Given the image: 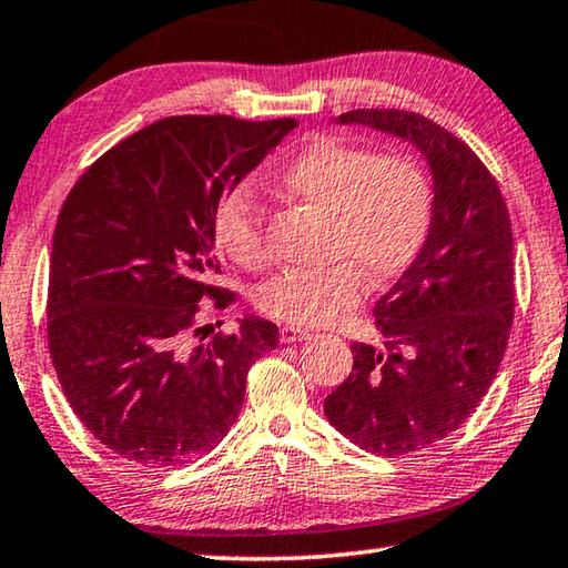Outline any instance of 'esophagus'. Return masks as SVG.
Listing matches in <instances>:
<instances>
[{
	"mask_svg": "<svg viewBox=\"0 0 568 568\" xmlns=\"http://www.w3.org/2000/svg\"><path fill=\"white\" fill-rule=\"evenodd\" d=\"M278 336H282L284 344H292V342H306L312 336V332L304 329V326L286 324V326H282V332H278Z\"/></svg>",
	"mask_w": 568,
	"mask_h": 568,
	"instance_id": "esophagus-1",
	"label": "esophagus"
}]
</instances>
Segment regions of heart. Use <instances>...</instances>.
<instances>
[{"mask_svg": "<svg viewBox=\"0 0 568 568\" xmlns=\"http://www.w3.org/2000/svg\"><path fill=\"white\" fill-rule=\"evenodd\" d=\"M282 192L326 216L322 268H284L256 292V306L292 324H329L362 300L364 286L394 282L414 262L432 224V184L402 152L374 154L339 136H312L278 172ZM216 242L234 264L266 262L264 209L248 186L216 212Z\"/></svg>", "mask_w": 568, "mask_h": 568, "instance_id": "heart-1", "label": "heart"}]
</instances>
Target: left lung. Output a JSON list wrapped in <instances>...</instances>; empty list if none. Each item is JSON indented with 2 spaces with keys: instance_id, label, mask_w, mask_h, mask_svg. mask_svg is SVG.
<instances>
[{
  "instance_id": "obj_1",
  "label": "left lung",
  "mask_w": 568,
  "mask_h": 568,
  "mask_svg": "<svg viewBox=\"0 0 568 568\" xmlns=\"http://www.w3.org/2000/svg\"><path fill=\"white\" fill-rule=\"evenodd\" d=\"M339 124L414 144L434 182L432 224L409 268L374 306L384 346L324 399L336 432L376 456L442 442L489 392L514 320V236L499 184L462 139L402 109H354Z\"/></svg>"
}]
</instances>
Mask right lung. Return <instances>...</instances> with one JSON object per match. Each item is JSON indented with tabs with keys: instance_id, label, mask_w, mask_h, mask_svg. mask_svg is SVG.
Returning <instances> with one entry per match:
<instances>
[{
	"instance_id": "obj_1",
	"label": "right lung",
	"mask_w": 568,
	"mask_h": 568,
	"mask_svg": "<svg viewBox=\"0 0 568 568\" xmlns=\"http://www.w3.org/2000/svg\"><path fill=\"white\" fill-rule=\"evenodd\" d=\"M294 126L159 119L99 156L62 204L49 354L74 414L124 459L166 469L212 452L252 364L276 349V324L258 316L212 336L194 322L204 296L234 300L212 284L219 204Z\"/></svg>"
}]
</instances>
